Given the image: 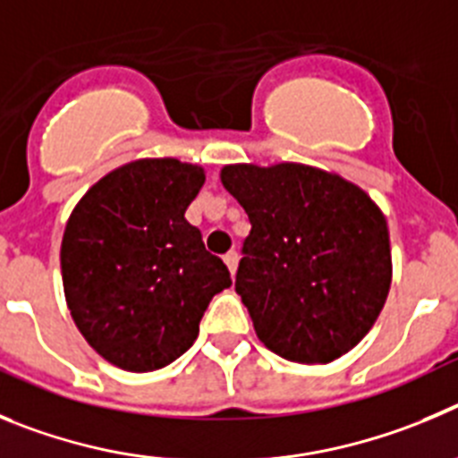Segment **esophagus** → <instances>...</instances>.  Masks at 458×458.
I'll list each match as a JSON object with an SVG mask.
<instances>
[{"label": "esophagus", "mask_w": 458, "mask_h": 458, "mask_svg": "<svg viewBox=\"0 0 458 458\" xmlns=\"http://www.w3.org/2000/svg\"><path fill=\"white\" fill-rule=\"evenodd\" d=\"M224 262H225V265H228L230 274L234 276V271H237V262H239V255H237V250H230V253L225 255V258H224Z\"/></svg>", "instance_id": "1"}]
</instances>
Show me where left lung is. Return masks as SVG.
I'll list each match as a JSON object with an SVG mask.
<instances>
[{
    "label": "left lung",
    "instance_id": "1",
    "mask_svg": "<svg viewBox=\"0 0 458 458\" xmlns=\"http://www.w3.org/2000/svg\"><path fill=\"white\" fill-rule=\"evenodd\" d=\"M221 182L249 214L234 290L265 347L306 365L356 347L393 280L381 209L356 184L303 164H233Z\"/></svg>",
    "mask_w": 458,
    "mask_h": 458
}]
</instances>
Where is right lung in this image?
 <instances>
[{
  "instance_id": "obj_1",
  "label": "right lung",
  "mask_w": 458,
  "mask_h": 458,
  "mask_svg": "<svg viewBox=\"0 0 458 458\" xmlns=\"http://www.w3.org/2000/svg\"><path fill=\"white\" fill-rule=\"evenodd\" d=\"M205 171L178 159H137L111 171L70 214L61 274L70 315L105 360L152 372L199 337L230 271L184 219Z\"/></svg>"
}]
</instances>
